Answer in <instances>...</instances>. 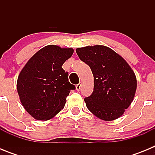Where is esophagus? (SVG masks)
Returning a JSON list of instances; mask_svg holds the SVG:
<instances>
[{"instance_id": "1", "label": "esophagus", "mask_w": 155, "mask_h": 155, "mask_svg": "<svg viewBox=\"0 0 155 155\" xmlns=\"http://www.w3.org/2000/svg\"><path fill=\"white\" fill-rule=\"evenodd\" d=\"M81 86V84H80V83L77 84V85H76V90H77V91H80Z\"/></svg>"}]
</instances>
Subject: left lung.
I'll return each mask as SVG.
<instances>
[{
    "instance_id": "8db88e82",
    "label": "left lung",
    "mask_w": 155,
    "mask_h": 155,
    "mask_svg": "<svg viewBox=\"0 0 155 155\" xmlns=\"http://www.w3.org/2000/svg\"><path fill=\"white\" fill-rule=\"evenodd\" d=\"M76 53L94 76L92 94L84 98L88 110L105 121L120 118L136 93L137 78L132 68L118 53L102 45L78 48Z\"/></svg>"
}]
</instances>
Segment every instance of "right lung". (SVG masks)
I'll return each instance as SVG.
<instances>
[{"instance_id": "right-lung-1", "label": "right lung", "mask_w": 155, "mask_h": 155, "mask_svg": "<svg viewBox=\"0 0 155 155\" xmlns=\"http://www.w3.org/2000/svg\"><path fill=\"white\" fill-rule=\"evenodd\" d=\"M72 48L49 45L28 60L17 81V91L25 109L37 120L52 119L64 109L71 90L68 73L62 68L72 56Z\"/></svg>"}]
</instances>
